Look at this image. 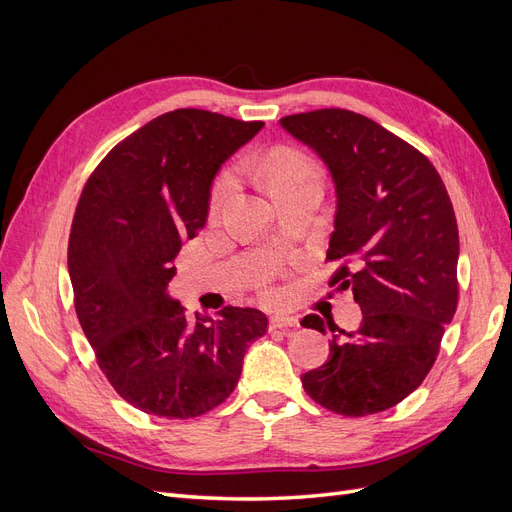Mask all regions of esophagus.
<instances>
[{
  "label": "esophagus",
  "instance_id": "esophagus-1",
  "mask_svg": "<svg viewBox=\"0 0 512 512\" xmlns=\"http://www.w3.org/2000/svg\"><path fill=\"white\" fill-rule=\"evenodd\" d=\"M292 327H297V320L290 316H282V314L273 316L269 322V331H284V329H292Z\"/></svg>",
  "mask_w": 512,
  "mask_h": 512
}]
</instances>
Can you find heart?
Here are the masks:
<instances>
[{
  "label": "heart",
  "mask_w": 512,
  "mask_h": 512,
  "mask_svg": "<svg viewBox=\"0 0 512 512\" xmlns=\"http://www.w3.org/2000/svg\"><path fill=\"white\" fill-rule=\"evenodd\" d=\"M262 170H265V177L271 192H280L284 188H290V185H299L320 179L322 181V170L307 156L305 151L294 149V147H280L273 149L269 156L262 160ZM237 188V170L235 168H226L224 173L215 181L211 198H209V211L211 215L220 213L230 194ZM260 290L265 297H273V288L267 284L265 277L260 280Z\"/></svg>",
  "instance_id": "b5f03b06"
}]
</instances>
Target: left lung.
I'll use <instances>...</instances> for the list:
<instances>
[{"instance_id": "1", "label": "left lung", "mask_w": 512, "mask_h": 512, "mask_svg": "<svg viewBox=\"0 0 512 512\" xmlns=\"http://www.w3.org/2000/svg\"><path fill=\"white\" fill-rule=\"evenodd\" d=\"M327 162L337 192L329 286L352 288L363 322L337 333L303 389L335 414L367 416L404 401L438 359L459 301V230L436 166L404 138L346 108L280 119ZM324 333L320 316L301 320Z\"/></svg>"}]
</instances>
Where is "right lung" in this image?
<instances>
[{"label": "right lung", "mask_w": 512, "mask_h": 512, "mask_svg": "<svg viewBox=\"0 0 512 512\" xmlns=\"http://www.w3.org/2000/svg\"><path fill=\"white\" fill-rule=\"evenodd\" d=\"M262 121L177 108L123 138L89 175L68 239L74 309L98 367L145 414L194 418L235 391L267 316L226 305L190 320L166 297L181 243L207 220L211 181Z\"/></svg>", "instance_id": "right-lung-1"}]
</instances>
